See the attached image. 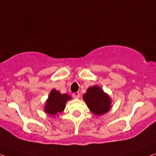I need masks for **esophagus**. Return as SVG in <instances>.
Returning <instances> with one entry per match:
<instances>
[{
    "label": "esophagus",
    "instance_id": "obj_1",
    "mask_svg": "<svg viewBox=\"0 0 156 156\" xmlns=\"http://www.w3.org/2000/svg\"><path fill=\"white\" fill-rule=\"evenodd\" d=\"M73 96L74 98H79V97H80V93L78 92H76V93H73Z\"/></svg>",
    "mask_w": 156,
    "mask_h": 156
}]
</instances>
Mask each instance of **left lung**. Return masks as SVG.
Masks as SVG:
<instances>
[{
    "label": "left lung",
    "mask_w": 156,
    "mask_h": 156,
    "mask_svg": "<svg viewBox=\"0 0 156 156\" xmlns=\"http://www.w3.org/2000/svg\"><path fill=\"white\" fill-rule=\"evenodd\" d=\"M83 100L95 115H102L111 108L110 98L98 86L89 87L83 95Z\"/></svg>",
    "instance_id": "8db88e82"
}]
</instances>
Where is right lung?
Listing matches in <instances>:
<instances>
[{
	"instance_id": "add662e5",
	"label": "right lung",
	"mask_w": 156,
	"mask_h": 156,
	"mask_svg": "<svg viewBox=\"0 0 156 156\" xmlns=\"http://www.w3.org/2000/svg\"><path fill=\"white\" fill-rule=\"evenodd\" d=\"M71 98L67 94H61L59 91L52 90L45 105L46 113L54 116L62 112L65 108V105Z\"/></svg>"
}]
</instances>
